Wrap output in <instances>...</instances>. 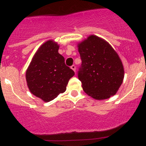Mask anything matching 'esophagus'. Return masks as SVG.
<instances>
[{
    "mask_svg": "<svg viewBox=\"0 0 146 146\" xmlns=\"http://www.w3.org/2000/svg\"><path fill=\"white\" fill-rule=\"evenodd\" d=\"M70 68H71L72 70H73L75 72H76V66H75V65H73V66H70Z\"/></svg>",
    "mask_w": 146,
    "mask_h": 146,
    "instance_id": "esophagus-1",
    "label": "esophagus"
}]
</instances>
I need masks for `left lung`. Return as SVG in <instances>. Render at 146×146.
Returning a JSON list of instances; mask_svg holds the SVG:
<instances>
[{"mask_svg": "<svg viewBox=\"0 0 146 146\" xmlns=\"http://www.w3.org/2000/svg\"><path fill=\"white\" fill-rule=\"evenodd\" d=\"M82 64L78 77L83 90L95 100L115 95L123 82L124 70L118 54L106 41L91 35L78 44Z\"/></svg>", "mask_w": 146, "mask_h": 146, "instance_id": "left-lung-1", "label": "left lung"}]
</instances>
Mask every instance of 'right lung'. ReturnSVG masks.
<instances>
[{
  "label": "right lung",
  "mask_w": 146,
  "mask_h": 146,
  "mask_svg": "<svg viewBox=\"0 0 146 146\" xmlns=\"http://www.w3.org/2000/svg\"><path fill=\"white\" fill-rule=\"evenodd\" d=\"M58 45L51 40L40 46L26 71V80L30 92L44 102L55 99L66 91L74 71L65 64L58 53Z\"/></svg>",
  "instance_id": "right-lung-1"
}]
</instances>
